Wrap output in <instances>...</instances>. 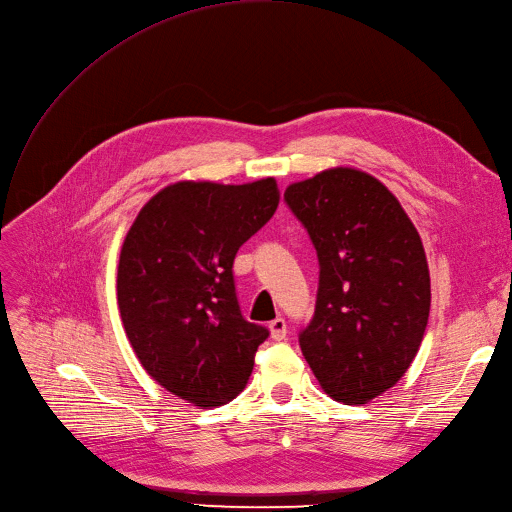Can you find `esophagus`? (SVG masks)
<instances>
[{
  "mask_svg": "<svg viewBox=\"0 0 512 512\" xmlns=\"http://www.w3.org/2000/svg\"><path fill=\"white\" fill-rule=\"evenodd\" d=\"M269 330H271V338L273 340H285V336H288V325H285V319L283 317H277L269 323Z\"/></svg>",
  "mask_w": 512,
  "mask_h": 512,
  "instance_id": "34e87169",
  "label": "esophagus"
}]
</instances>
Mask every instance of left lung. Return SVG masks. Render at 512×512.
I'll return each instance as SVG.
<instances>
[{"label":"left lung","instance_id":"left-lung-1","mask_svg":"<svg viewBox=\"0 0 512 512\" xmlns=\"http://www.w3.org/2000/svg\"><path fill=\"white\" fill-rule=\"evenodd\" d=\"M283 199L319 258L302 355L327 395L363 405L401 380L422 344L431 277L420 235L397 197L355 168L294 182Z\"/></svg>","mask_w":512,"mask_h":512}]
</instances>
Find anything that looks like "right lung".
Here are the masks:
<instances>
[{
	"label": "right lung",
	"instance_id": "1",
	"mask_svg": "<svg viewBox=\"0 0 512 512\" xmlns=\"http://www.w3.org/2000/svg\"><path fill=\"white\" fill-rule=\"evenodd\" d=\"M277 206L275 178L182 180L147 201L121 245L117 304L132 349L153 380L197 407L235 399L269 338L239 311L233 260Z\"/></svg>",
	"mask_w": 512,
	"mask_h": 512
}]
</instances>
